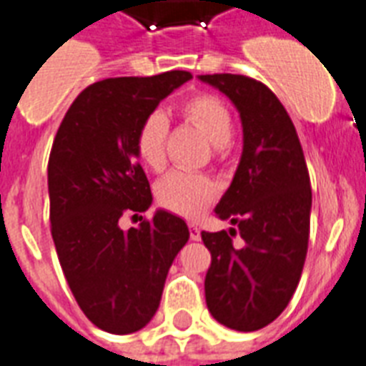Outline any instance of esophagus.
Masks as SVG:
<instances>
[{"label":"esophagus","mask_w":366,"mask_h":366,"mask_svg":"<svg viewBox=\"0 0 366 366\" xmlns=\"http://www.w3.org/2000/svg\"><path fill=\"white\" fill-rule=\"evenodd\" d=\"M189 234H191V240H200V229L197 225H189Z\"/></svg>","instance_id":"34e87169"}]
</instances>
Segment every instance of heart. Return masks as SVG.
Wrapping results in <instances>:
<instances>
[{"label": "heart", "instance_id": "1", "mask_svg": "<svg viewBox=\"0 0 366 366\" xmlns=\"http://www.w3.org/2000/svg\"><path fill=\"white\" fill-rule=\"evenodd\" d=\"M183 120L194 126L214 144L215 158L225 157L227 144L233 137V116L225 104L214 95H194L181 104ZM168 118L162 112H151L139 124L135 135V151L139 160L152 172H160L166 164ZM157 202L164 209L181 217H197L214 204L217 187L208 175L169 172L154 187Z\"/></svg>", "mask_w": 366, "mask_h": 366}]
</instances>
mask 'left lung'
<instances>
[{
  "label": "left lung",
  "mask_w": 366,
  "mask_h": 366,
  "mask_svg": "<svg viewBox=\"0 0 366 366\" xmlns=\"http://www.w3.org/2000/svg\"><path fill=\"white\" fill-rule=\"evenodd\" d=\"M200 80L239 109L244 132L233 183L215 208L229 231H202L212 254L204 290L209 313L225 327L254 332L285 311L304 271L310 242L311 183L296 127L265 84L242 74ZM237 234L245 244L234 247Z\"/></svg>",
  "instance_id": "obj_1"
}]
</instances>
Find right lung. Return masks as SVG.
I'll list each match as a JSON object with an SVG mask.
<instances>
[{
  "mask_svg": "<svg viewBox=\"0 0 366 366\" xmlns=\"http://www.w3.org/2000/svg\"><path fill=\"white\" fill-rule=\"evenodd\" d=\"M192 78H107L74 99L56 129L47 166L51 234L62 273L84 315L104 332L132 334L151 321L187 223L158 209L139 227H120L152 202L137 162L135 135L144 116Z\"/></svg>",
  "mask_w": 366,
  "mask_h": 366,
  "instance_id": "right-lung-1",
  "label": "right lung"
}]
</instances>
